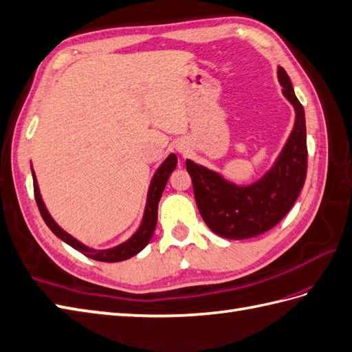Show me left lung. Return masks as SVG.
<instances>
[{"label": "left lung", "mask_w": 352, "mask_h": 352, "mask_svg": "<svg viewBox=\"0 0 352 352\" xmlns=\"http://www.w3.org/2000/svg\"><path fill=\"white\" fill-rule=\"evenodd\" d=\"M282 92L294 106L296 122L275 166L258 181L237 186L221 175L186 160L197 208L213 233L243 241L275 227L293 208L302 191L307 170L305 110L297 100L284 68H278Z\"/></svg>", "instance_id": "8db88e82"}]
</instances>
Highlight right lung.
<instances>
[{
  "label": "right lung",
  "instance_id": "obj_1",
  "mask_svg": "<svg viewBox=\"0 0 352 352\" xmlns=\"http://www.w3.org/2000/svg\"><path fill=\"white\" fill-rule=\"evenodd\" d=\"M176 164H177L176 155H175V153H170L167 160L162 162L160 168L157 170V173L153 175V177H152L151 185H149V191H148L146 208H144V215H143V221H142L139 230L135 231L131 239H128V241L124 242L122 245L111 248V250H102V251L92 250V248L80 243L79 241H76L73 236L65 233V231L52 219V217L49 215L46 206L41 200L36 175H34V171H32L34 197H36V201H37V206H38V210L41 213V218L45 219L46 226L50 230H52V233L61 239V241H64L65 243H68L72 248H74L76 251H79L83 255L89 256V258H92V260L106 261V263L124 261V260L131 258V256H134L135 254H139L152 239L153 231H155V227H157L158 203H160V199H161V194H162V191H164L166 184L168 181L171 171L176 168Z\"/></svg>",
  "mask_w": 352,
  "mask_h": 352
}]
</instances>
